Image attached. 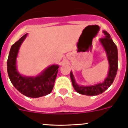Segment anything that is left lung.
<instances>
[{
  "instance_id": "obj_1",
  "label": "left lung",
  "mask_w": 128,
  "mask_h": 128,
  "mask_svg": "<svg viewBox=\"0 0 128 128\" xmlns=\"http://www.w3.org/2000/svg\"><path fill=\"white\" fill-rule=\"evenodd\" d=\"M104 34V37L101 38L99 42L102 44L106 51L108 63H109V71L107 78L102 82L95 84L93 86H80L76 82L74 77L72 71L70 72V78L72 85L76 91L80 94L85 96H97L102 94L103 92L108 88L114 81L115 76L117 74L118 69V52L117 47L112 39L111 38L109 33L106 30L102 31Z\"/></svg>"
}]
</instances>
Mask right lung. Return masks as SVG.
Masks as SVG:
<instances>
[{"label": "right lung", "mask_w": 128, "mask_h": 128, "mask_svg": "<svg viewBox=\"0 0 128 128\" xmlns=\"http://www.w3.org/2000/svg\"><path fill=\"white\" fill-rule=\"evenodd\" d=\"M26 34L11 46L9 54L7 70L10 81L18 91L27 97L37 98L50 93L54 87L59 66L52 65L36 77L24 76L16 69V58L19 48L26 39Z\"/></svg>", "instance_id": "obj_1"}]
</instances>
